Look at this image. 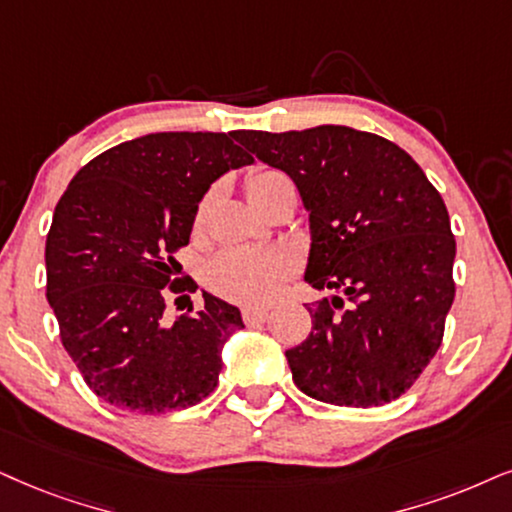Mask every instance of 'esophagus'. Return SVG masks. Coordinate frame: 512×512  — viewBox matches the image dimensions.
I'll return each instance as SVG.
<instances>
[{"instance_id": "esophagus-1", "label": "esophagus", "mask_w": 512, "mask_h": 512, "mask_svg": "<svg viewBox=\"0 0 512 512\" xmlns=\"http://www.w3.org/2000/svg\"><path fill=\"white\" fill-rule=\"evenodd\" d=\"M269 319V309L267 307H245L243 309V321L245 323H264Z\"/></svg>"}]
</instances>
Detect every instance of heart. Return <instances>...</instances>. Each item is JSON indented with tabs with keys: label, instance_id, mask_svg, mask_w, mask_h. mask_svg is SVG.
I'll return each mask as SVG.
<instances>
[{
	"label": "heart",
	"instance_id": "1",
	"mask_svg": "<svg viewBox=\"0 0 512 512\" xmlns=\"http://www.w3.org/2000/svg\"><path fill=\"white\" fill-rule=\"evenodd\" d=\"M286 179L278 172H260L248 181L250 198ZM297 255L286 245L276 248H229L208 264V281L219 295L236 302H267L295 274Z\"/></svg>",
	"mask_w": 512,
	"mask_h": 512
}]
</instances>
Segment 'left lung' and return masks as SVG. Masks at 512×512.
Instances as JSON below:
<instances>
[{"label":"left lung","mask_w":512,"mask_h":512,"mask_svg":"<svg viewBox=\"0 0 512 512\" xmlns=\"http://www.w3.org/2000/svg\"><path fill=\"white\" fill-rule=\"evenodd\" d=\"M286 172L309 212L304 281L335 290L286 359L295 385L335 406H383L425 371L454 302L456 241L442 196L409 153L345 125L236 132Z\"/></svg>","instance_id":"1"}]
</instances>
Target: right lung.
Returning <instances> with one entry per match:
<instances>
[{
	"label": "right lung",
	"instance_id": "right-lung-1",
	"mask_svg": "<svg viewBox=\"0 0 512 512\" xmlns=\"http://www.w3.org/2000/svg\"><path fill=\"white\" fill-rule=\"evenodd\" d=\"M234 134L125 141L89 160L58 200L47 300L84 383L118 409L196 406L217 387L224 342L243 328L238 307L205 290L198 314H165L167 293L186 288L172 252L189 245L198 203L212 181L252 163Z\"/></svg>",
	"mask_w": 512,
	"mask_h": 512
}]
</instances>
